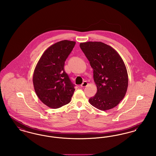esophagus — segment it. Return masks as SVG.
Returning a JSON list of instances; mask_svg holds the SVG:
<instances>
[{"mask_svg":"<svg viewBox=\"0 0 156 156\" xmlns=\"http://www.w3.org/2000/svg\"><path fill=\"white\" fill-rule=\"evenodd\" d=\"M88 85V82L87 81H84L81 84V87H87V85Z\"/></svg>","mask_w":156,"mask_h":156,"instance_id":"esophagus-1","label":"esophagus"}]
</instances>
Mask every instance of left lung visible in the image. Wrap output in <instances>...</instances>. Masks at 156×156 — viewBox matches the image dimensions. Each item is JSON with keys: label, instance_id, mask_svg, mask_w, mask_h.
<instances>
[{"label": "left lung", "instance_id": "8db88e82", "mask_svg": "<svg viewBox=\"0 0 156 156\" xmlns=\"http://www.w3.org/2000/svg\"><path fill=\"white\" fill-rule=\"evenodd\" d=\"M93 69L97 94L89 102L101 111L116 106L126 95L128 74L123 60L113 48L101 41L80 43Z\"/></svg>", "mask_w": 156, "mask_h": 156}]
</instances>
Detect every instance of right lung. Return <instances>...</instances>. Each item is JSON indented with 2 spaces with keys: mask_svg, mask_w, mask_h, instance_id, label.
Returning a JSON list of instances; mask_svg holds the SVG:
<instances>
[{
  "mask_svg": "<svg viewBox=\"0 0 156 156\" xmlns=\"http://www.w3.org/2000/svg\"><path fill=\"white\" fill-rule=\"evenodd\" d=\"M76 42L62 40L50 46L41 56L34 71L33 86L39 99L48 107L57 109L70 102L74 92L64 67Z\"/></svg>",
  "mask_w": 156,
  "mask_h": 156,
  "instance_id": "right-lung-1",
  "label": "right lung"
}]
</instances>
